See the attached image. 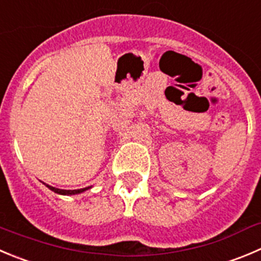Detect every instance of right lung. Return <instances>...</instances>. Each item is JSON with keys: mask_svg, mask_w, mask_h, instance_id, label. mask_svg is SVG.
Returning <instances> with one entry per match:
<instances>
[{"mask_svg": "<svg viewBox=\"0 0 261 261\" xmlns=\"http://www.w3.org/2000/svg\"><path fill=\"white\" fill-rule=\"evenodd\" d=\"M47 187L49 188L51 191H54V192L59 193V195H76V193H81L83 192V191L88 190V188H82V190H59V188H55V187H51V186L47 185Z\"/></svg>", "mask_w": 261, "mask_h": 261, "instance_id": "right-lung-1", "label": "right lung"}]
</instances>
